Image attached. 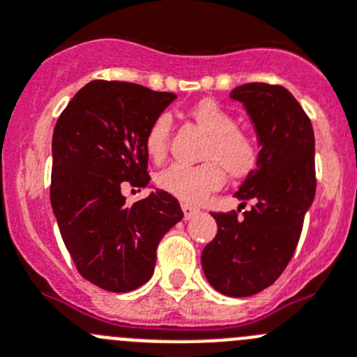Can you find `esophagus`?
<instances>
[{"mask_svg": "<svg viewBox=\"0 0 357 357\" xmlns=\"http://www.w3.org/2000/svg\"><path fill=\"white\" fill-rule=\"evenodd\" d=\"M181 210H183V215H185V220H190V218H194L195 215H199L197 208L190 206V204H181Z\"/></svg>", "mask_w": 357, "mask_h": 357, "instance_id": "1", "label": "esophagus"}]
</instances>
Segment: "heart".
<instances>
[{"label": "heart", "mask_w": 357, "mask_h": 357, "mask_svg": "<svg viewBox=\"0 0 357 357\" xmlns=\"http://www.w3.org/2000/svg\"><path fill=\"white\" fill-rule=\"evenodd\" d=\"M195 123L211 137L204 153L206 163H172L158 174V185L165 192L188 204H197L210 192L220 188L224 171L231 178H243L258 162V149L249 135L238 131V121L213 99H202L190 110ZM171 117L162 114L146 135V151L151 160L165 158L171 139Z\"/></svg>", "instance_id": "b5f03b06"}]
</instances>
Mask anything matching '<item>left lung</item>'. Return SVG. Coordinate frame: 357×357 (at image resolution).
Instances as JSON below:
<instances>
[{"label": "left lung", "mask_w": 357, "mask_h": 357, "mask_svg": "<svg viewBox=\"0 0 357 357\" xmlns=\"http://www.w3.org/2000/svg\"><path fill=\"white\" fill-rule=\"evenodd\" d=\"M231 99L242 102L259 153L234 197L249 211L213 213L217 234L201 255L208 282L227 297H250L287 268L317 190L314 135L297 99L279 85L247 83Z\"/></svg>", "instance_id": "obj_1"}]
</instances>
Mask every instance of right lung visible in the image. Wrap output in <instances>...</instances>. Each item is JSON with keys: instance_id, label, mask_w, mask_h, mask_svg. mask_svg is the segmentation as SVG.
Here are the masks:
<instances>
[{"instance_id": "add662e5", "label": "right lung", "mask_w": 357, "mask_h": 357, "mask_svg": "<svg viewBox=\"0 0 357 357\" xmlns=\"http://www.w3.org/2000/svg\"><path fill=\"white\" fill-rule=\"evenodd\" d=\"M176 99L128 82L86 83L51 140V208L76 268L107 291H131L155 272L156 247L183 218L178 199L155 186L126 204L124 183L146 188V135Z\"/></svg>"}]
</instances>
